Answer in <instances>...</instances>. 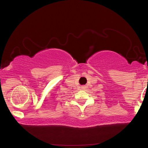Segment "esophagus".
Listing matches in <instances>:
<instances>
[{"mask_svg": "<svg viewBox=\"0 0 148 148\" xmlns=\"http://www.w3.org/2000/svg\"><path fill=\"white\" fill-rule=\"evenodd\" d=\"M85 88H86V87H85L84 86H81V89H82V90H84V89Z\"/></svg>", "mask_w": 148, "mask_h": 148, "instance_id": "1", "label": "esophagus"}]
</instances>
